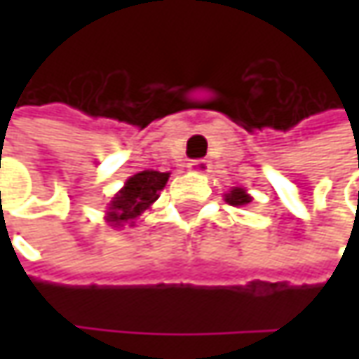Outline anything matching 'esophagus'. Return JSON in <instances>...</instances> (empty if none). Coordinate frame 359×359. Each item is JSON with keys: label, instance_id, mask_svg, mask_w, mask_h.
<instances>
[{"label": "esophagus", "instance_id": "1", "mask_svg": "<svg viewBox=\"0 0 359 359\" xmlns=\"http://www.w3.org/2000/svg\"><path fill=\"white\" fill-rule=\"evenodd\" d=\"M187 168L194 173H208L210 172V161L208 159H194V161H189Z\"/></svg>", "mask_w": 359, "mask_h": 359}]
</instances>
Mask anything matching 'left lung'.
<instances>
[{
	"label": "left lung",
	"mask_w": 359,
	"mask_h": 359,
	"mask_svg": "<svg viewBox=\"0 0 359 359\" xmlns=\"http://www.w3.org/2000/svg\"><path fill=\"white\" fill-rule=\"evenodd\" d=\"M226 201L233 208H241V205H248L252 201V196L243 187H231V191L226 194Z\"/></svg>",
	"instance_id": "1"
}]
</instances>
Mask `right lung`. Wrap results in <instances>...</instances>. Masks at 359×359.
I'll return each instance as SVG.
<instances>
[{"label":"right lung","mask_w":359,"mask_h":359,"mask_svg":"<svg viewBox=\"0 0 359 359\" xmlns=\"http://www.w3.org/2000/svg\"><path fill=\"white\" fill-rule=\"evenodd\" d=\"M170 180L168 172H154V170H145V172L131 175L126 182V186L119 189L118 194L109 201L107 208V224L114 228H121L126 224L133 226L135 217L142 215L159 198V191L165 187Z\"/></svg>","instance_id":"obj_1"}]
</instances>
